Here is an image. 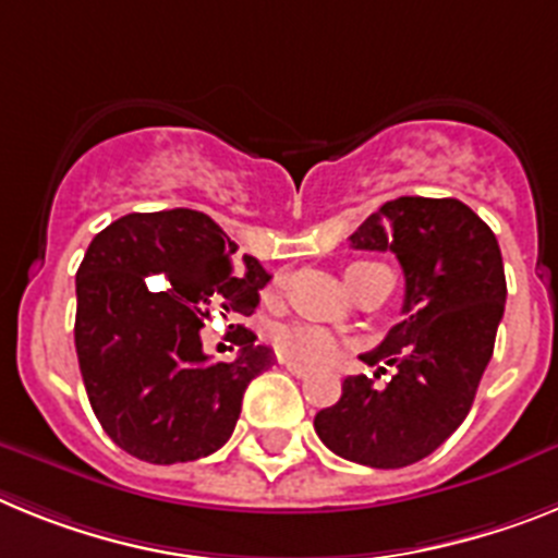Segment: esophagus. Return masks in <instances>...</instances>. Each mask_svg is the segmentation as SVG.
I'll return each instance as SVG.
<instances>
[{"instance_id":"1","label":"esophagus","mask_w":558,"mask_h":558,"mask_svg":"<svg viewBox=\"0 0 558 558\" xmlns=\"http://www.w3.org/2000/svg\"><path fill=\"white\" fill-rule=\"evenodd\" d=\"M283 365H286V371L294 373L298 379H306V376H312V367H306V365H298V362H283Z\"/></svg>"}]
</instances>
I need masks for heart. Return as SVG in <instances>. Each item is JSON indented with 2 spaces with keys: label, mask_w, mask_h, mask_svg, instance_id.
<instances>
[{
  "label": "heart",
  "mask_w": 558,
  "mask_h": 558,
  "mask_svg": "<svg viewBox=\"0 0 558 558\" xmlns=\"http://www.w3.org/2000/svg\"><path fill=\"white\" fill-rule=\"evenodd\" d=\"M360 266L365 264H351L345 269V278L351 272H356ZM278 348L286 360L306 362V365H326V362L337 360L339 342L333 333H328L326 328L317 326H292L283 328L278 333Z\"/></svg>",
  "instance_id": "1"
}]
</instances>
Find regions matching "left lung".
<instances>
[{
	"label": "left lung",
	"instance_id": "obj_1",
	"mask_svg": "<svg viewBox=\"0 0 558 558\" xmlns=\"http://www.w3.org/2000/svg\"><path fill=\"white\" fill-rule=\"evenodd\" d=\"M351 246L390 250L404 269L401 323L362 356L393 376L385 387L348 376L314 429L339 458L401 469L433 454L472 410L506 308L500 244L458 198L399 196L362 221Z\"/></svg>",
	"mask_w": 558,
	"mask_h": 558
}]
</instances>
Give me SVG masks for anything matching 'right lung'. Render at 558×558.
<instances>
[{
    "instance_id": "obj_1",
    "label": "right lung",
    "mask_w": 558,
    "mask_h": 558,
    "mask_svg": "<svg viewBox=\"0 0 558 558\" xmlns=\"http://www.w3.org/2000/svg\"><path fill=\"white\" fill-rule=\"evenodd\" d=\"M210 216L187 207L129 213L92 239L77 269L75 351L86 396L120 449L187 463L230 440L244 390L275 353L235 328L239 356L210 362L202 326L250 317L269 272Z\"/></svg>"
}]
</instances>
